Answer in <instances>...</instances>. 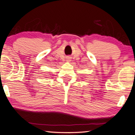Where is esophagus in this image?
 <instances>
[{"label":"esophagus","mask_w":135,"mask_h":135,"mask_svg":"<svg viewBox=\"0 0 135 135\" xmlns=\"http://www.w3.org/2000/svg\"><path fill=\"white\" fill-rule=\"evenodd\" d=\"M67 61H70V60H67Z\"/></svg>","instance_id":"esophagus-1"}]
</instances>
